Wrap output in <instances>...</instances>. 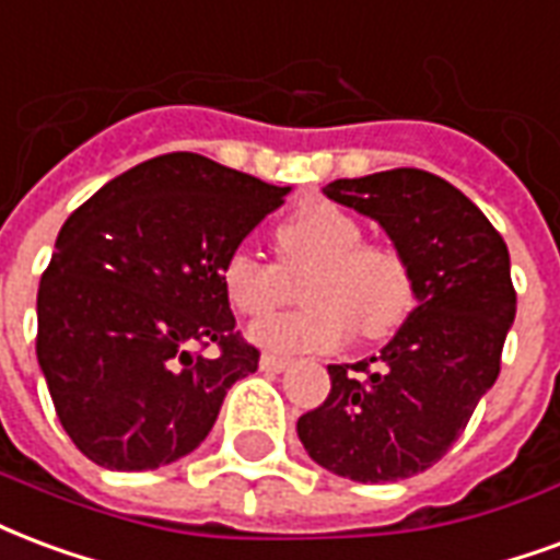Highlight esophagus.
<instances>
[{
	"label": "esophagus",
	"mask_w": 560,
	"mask_h": 560,
	"mask_svg": "<svg viewBox=\"0 0 560 560\" xmlns=\"http://www.w3.org/2000/svg\"><path fill=\"white\" fill-rule=\"evenodd\" d=\"M260 368H264V371H272V374H279V371H284V368H291V359H284V355L264 353L260 355Z\"/></svg>",
	"instance_id": "esophagus-1"
}]
</instances>
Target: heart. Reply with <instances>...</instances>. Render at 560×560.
<instances>
[{"instance_id": "1", "label": "heart", "mask_w": 560, "mask_h": 560, "mask_svg": "<svg viewBox=\"0 0 560 560\" xmlns=\"http://www.w3.org/2000/svg\"><path fill=\"white\" fill-rule=\"evenodd\" d=\"M279 264L237 248L222 264V288L243 317H264L300 288L305 308L272 314L248 326V338L272 353H326L359 332L380 341L416 305V272L388 240L364 237L362 219L317 201L276 228Z\"/></svg>"}]
</instances>
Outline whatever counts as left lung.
Instances as JSON below:
<instances>
[{
    "label": "left lung",
    "instance_id": "obj_1",
    "mask_svg": "<svg viewBox=\"0 0 560 560\" xmlns=\"http://www.w3.org/2000/svg\"><path fill=\"white\" fill-rule=\"evenodd\" d=\"M323 192L385 228L412 264L418 305L371 362L329 364V397L296 433L341 478H412L448 454L499 376L516 314L511 255L457 186L421 168L343 177Z\"/></svg>",
    "mask_w": 560,
    "mask_h": 560
}]
</instances>
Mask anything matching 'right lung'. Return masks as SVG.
<instances>
[{"label": "right lung", "mask_w": 560, "mask_h": 560, "mask_svg": "<svg viewBox=\"0 0 560 560\" xmlns=\"http://www.w3.org/2000/svg\"><path fill=\"white\" fill-rule=\"evenodd\" d=\"M201 153L153 156L77 207L37 288V362L73 445L144 471L196 451L260 353L234 329L222 264L284 205ZM213 346L218 353L201 357Z\"/></svg>", "instance_id": "right-lung-1"}]
</instances>
